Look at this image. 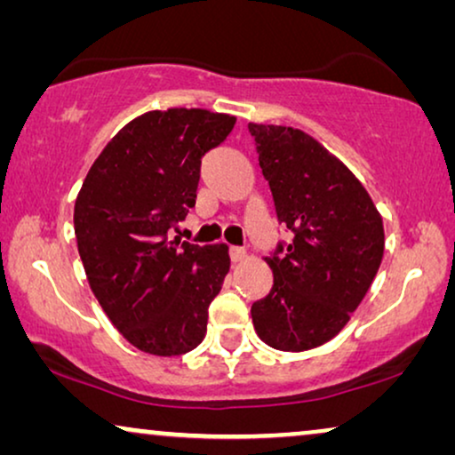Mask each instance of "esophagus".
Here are the masks:
<instances>
[{
    "label": "esophagus",
    "mask_w": 455,
    "mask_h": 455,
    "mask_svg": "<svg viewBox=\"0 0 455 455\" xmlns=\"http://www.w3.org/2000/svg\"><path fill=\"white\" fill-rule=\"evenodd\" d=\"M229 257H232L234 263H242V260H244V259L248 257V254H246L244 248H240V246H232V248H229Z\"/></svg>",
    "instance_id": "1"
}]
</instances>
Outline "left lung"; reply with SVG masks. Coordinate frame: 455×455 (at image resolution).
<instances>
[{
  "label": "left lung",
  "mask_w": 455,
  "mask_h": 455,
  "mask_svg": "<svg viewBox=\"0 0 455 455\" xmlns=\"http://www.w3.org/2000/svg\"><path fill=\"white\" fill-rule=\"evenodd\" d=\"M290 244L265 257L273 288L251 308L254 331L282 352L333 339L363 302L383 259V217L363 182L298 128L248 124Z\"/></svg>",
  "instance_id": "8db88e82"
}]
</instances>
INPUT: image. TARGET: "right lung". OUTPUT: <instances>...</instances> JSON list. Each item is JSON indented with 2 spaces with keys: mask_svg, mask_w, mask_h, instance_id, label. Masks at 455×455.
<instances>
[{
  "mask_svg": "<svg viewBox=\"0 0 455 455\" xmlns=\"http://www.w3.org/2000/svg\"><path fill=\"white\" fill-rule=\"evenodd\" d=\"M235 117L153 109L128 122L86 173L74 234L86 279L114 327L140 352L180 356L207 333L209 304L229 271L226 244L167 240L196 203L201 159Z\"/></svg>",
  "mask_w": 455,
  "mask_h": 455,
  "instance_id": "right-lung-1",
  "label": "right lung"
}]
</instances>
